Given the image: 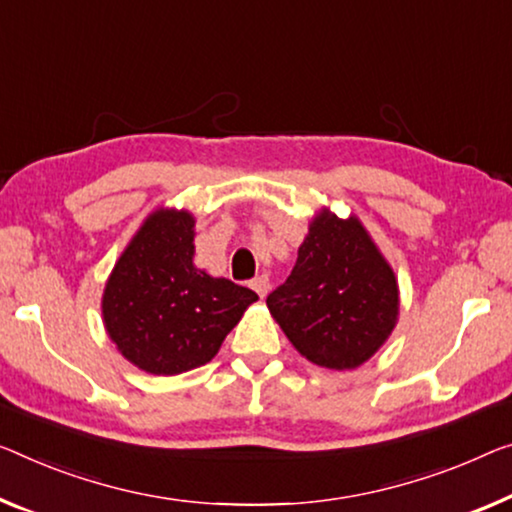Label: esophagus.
Masks as SVG:
<instances>
[{
    "mask_svg": "<svg viewBox=\"0 0 512 512\" xmlns=\"http://www.w3.org/2000/svg\"><path fill=\"white\" fill-rule=\"evenodd\" d=\"M250 287H253L255 292L264 299L266 292H269V278H266V276H257L253 282H250Z\"/></svg>",
    "mask_w": 512,
    "mask_h": 512,
    "instance_id": "34e87169",
    "label": "esophagus"
}]
</instances>
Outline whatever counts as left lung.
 <instances>
[{
  "label": "left lung",
  "instance_id": "8db88e82",
  "mask_svg": "<svg viewBox=\"0 0 512 512\" xmlns=\"http://www.w3.org/2000/svg\"><path fill=\"white\" fill-rule=\"evenodd\" d=\"M266 305L310 363L356 370L391 338L400 289L361 220L338 218L324 207L310 220L292 273Z\"/></svg>",
  "mask_w": 512,
  "mask_h": 512
}]
</instances>
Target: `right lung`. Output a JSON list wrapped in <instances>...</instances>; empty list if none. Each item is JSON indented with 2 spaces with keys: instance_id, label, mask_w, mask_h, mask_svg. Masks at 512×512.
Here are the masks:
<instances>
[{
  "instance_id": "add662e5",
  "label": "right lung",
  "mask_w": 512,
  "mask_h": 512,
  "mask_svg": "<svg viewBox=\"0 0 512 512\" xmlns=\"http://www.w3.org/2000/svg\"><path fill=\"white\" fill-rule=\"evenodd\" d=\"M195 216L151 211L103 289V324L119 354L149 375H181L218 354L253 289L197 269Z\"/></svg>"
}]
</instances>
